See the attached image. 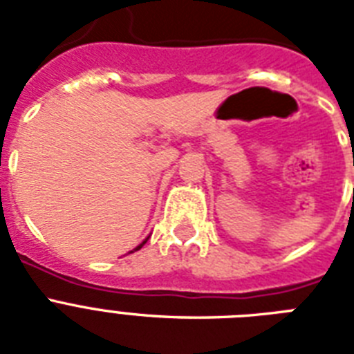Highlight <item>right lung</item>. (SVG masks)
Wrapping results in <instances>:
<instances>
[{"mask_svg":"<svg viewBox=\"0 0 354 354\" xmlns=\"http://www.w3.org/2000/svg\"><path fill=\"white\" fill-rule=\"evenodd\" d=\"M147 241H149V236H147V239H145V241L141 242V244H139L138 248H133V252H138V250H141V248H143V244H145V242H147ZM130 253H132V252H130Z\"/></svg>","mask_w":354,"mask_h":354,"instance_id":"add662e5","label":"right lung"}]
</instances>
